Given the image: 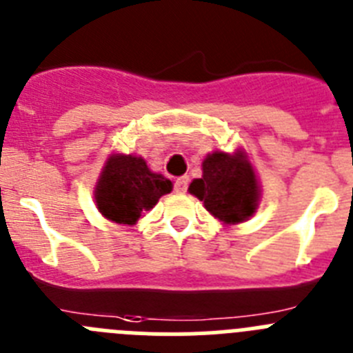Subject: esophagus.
Returning <instances> with one entry per match:
<instances>
[{
  "mask_svg": "<svg viewBox=\"0 0 353 353\" xmlns=\"http://www.w3.org/2000/svg\"><path fill=\"white\" fill-rule=\"evenodd\" d=\"M188 176H183V177H177L176 183H174V190H176L177 193H184L186 190H188Z\"/></svg>",
  "mask_w": 353,
  "mask_h": 353,
  "instance_id": "esophagus-1",
  "label": "esophagus"
}]
</instances>
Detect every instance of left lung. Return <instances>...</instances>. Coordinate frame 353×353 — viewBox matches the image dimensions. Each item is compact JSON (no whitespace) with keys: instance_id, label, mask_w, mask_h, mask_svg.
Instances as JSON below:
<instances>
[{"instance_id":"1","label":"left lung","mask_w":353,"mask_h":353,"mask_svg":"<svg viewBox=\"0 0 353 353\" xmlns=\"http://www.w3.org/2000/svg\"><path fill=\"white\" fill-rule=\"evenodd\" d=\"M188 190L225 223H241L250 218L259 202L255 172L243 153L209 154L202 163V177L193 181Z\"/></svg>"}]
</instances>
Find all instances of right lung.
<instances>
[{"label": "right lung", "instance_id": "obj_1", "mask_svg": "<svg viewBox=\"0 0 353 353\" xmlns=\"http://www.w3.org/2000/svg\"><path fill=\"white\" fill-rule=\"evenodd\" d=\"M170 190L172 183L161 174L151 172L141 157L114 154L98 179L94 200L107 220L133 225Z\"/></svg>", "mask_w": 353, "mask_h": 353}]
</instances>
